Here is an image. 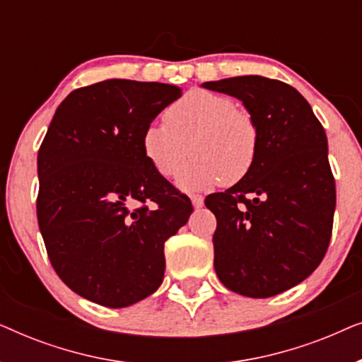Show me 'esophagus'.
<instances>
[{"label": "esophagus", "instance_id": "1", "mask_svg": "<svg viewBox=\"0 0 362 362\" xmlns=\"http://www.w3.org/2000/svg\"><path fill=\"white\" fill-rule=\"evenodd\" d=\"M191 201H192V206H194L196 209H199V207L204 206V197L199 196V194H194V196H192V197H191Z\"/></svg>", "mask_w": 362, "mask_h": 362}]
</instances>
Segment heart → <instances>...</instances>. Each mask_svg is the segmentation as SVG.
Returning <instances> with one entry per match:
<instances>
[{"label": "heart", "instance_id": "heart-1", "mask_svg": "<svg viewBox=\"0 0 362 362\" xmlns=\"http://www.w3.org/2000/svg\"><path fill=\"white\" fill-rule=\"evenodd\" d=\"M255 118L230 97L196 90L171 103L165 125L143 132L141 151L158 175L173 177L185 165L189 146L194 158L177 177L185 191H202L249 175L259 153Z\"/></svg>", "mask_w": 362, "mask_h": 362}]
</instances>
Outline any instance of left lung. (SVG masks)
I'll return each instance as SVG.
<instances>
[{"label":"left lung","instance_id":"left-lung-1","mask_svg":"<svg viewBox=\"0 0 362 362\" xmlns=\"http://www.w3.org/2000/svg\"><path fill=\"white\" fill-rule=\"evenodd\" d=\"M202 87L242 100L260 135L249 175L204 201L217 219L216 274L235 293L269 298L313 274L328 250L336 187L325 128L305 97L275 78Z\"/></svg>","mask_w":362,"mask_h":362}]
</instances>
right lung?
I'll list each match as a JSON object with an SVG mask.
<instances>
[{
  "label": "right lung",
  "mask_w": 362,
  "mask_h": 362,
  "mask_svg": "<svg viewBox=\"0 0 362 362\" xmlns=\"http://www.w3.org/2000/svg\"><path fill=\"white\" fill-rule=\"evenodd\" d=\"M171 83L110 78L69 93L37 153V222L49 260L72 291L108 308L155 293L165 242L191 199L153 170L143 132L181 97Z\"/></svg>",
  "instance_id": "1"
}]
</instances>
